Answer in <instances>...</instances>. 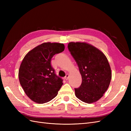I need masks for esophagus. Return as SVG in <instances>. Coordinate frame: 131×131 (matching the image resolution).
<instances>
[{
  "mask_svg": "<svg viewBox=\"0 0 131 131\" xmlns=\"http://www.w3.org/2000/svg\"><path fill=\"white\" fill-rule=\"evenodd\" d=\"M68 78H69V75H68V74H67L66 75V77H64V79L65 80H68Z\"/></svg>",
  "mask_w": 131,
  "mask_h": 131,
  "instance_id": "34e87169",
  "label": "esophagus"
}]
</instances>
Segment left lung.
Returning <instances> with one entry per match:
<instances>
[{
  "mask_svg": "<svg viewBox=\"0 0 131 131\" xmlns=\"http://www.w3.org/2000/svg\"><path fill=\"white\" fill-rule=\"evenodd\" d=\"M68 47L82 77L81 85L75 88V96L87 103L97 101L108 89L112 79L108 59L100 50L87 43L71 42Z\"/></svg>",
  "mask_w": 131,
  "mask_h": 131,
  "instance_id": "obj_1",
  "label": "left lung"
}]
</instances>
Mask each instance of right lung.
<instances>
[{
    "label": "right lung",
    "instance_id": "add662e5",
    "mask_svg": "<svg viewBox=\"0 0 131 131\" xmlns=\"http://www.w3.org/2000/svg\"><path fill=\"white\" fill-rule=\"evenodd\" d=\"M64 50L61 43L45 42L30 51L19 67L18 78L25 92L39 104L52 100L61 89L63 79L55 73L51 58Z\"/></svg>",
    "mask_w": 131,
    "mask_h": 131
}]
</instances>
